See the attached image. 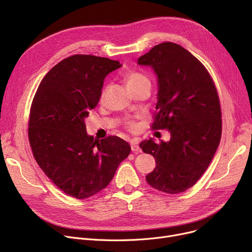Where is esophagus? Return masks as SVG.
<instances>
[{
	"label": "esophagus",
	"instance_id": "34e87169",
	"mask_svg": "<svg viewBox=\"0 0 252 252\" xmlns=\"http://www.w3.org/2000/svg\"><path fill=\"white\" fill-rule=\"evenodd\" d=\"M130 148H131V151L135 152V153L141 152V148L139 147V143H138L137 140H133L130 142Z\"/></svg>",
	"mask_w": 252,
	"mask_h": 252
}]
</instances>
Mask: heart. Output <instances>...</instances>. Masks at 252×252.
Returning <instances> with one entry per match:
<instances>
[{"mask_svg": "<svg viewBox=\"0 0 252 252\" xmlns=\"http://www.w3.org/2000/svg\"><path fill=\"white\" fill-rule=\"evenodd\" d=\"M125 81L127 86V88L131 91L133 89H136L142 85L145 84H150L149 78L145 75L144 73L140 71H128L125 74ZM127 126L130 129H135L136 125L133 122H128Z\"/></svg>", "mask_w": 252, "mask_h": 252, "instance_id": "b5f03b06", "label": "heart"}]
</instances>
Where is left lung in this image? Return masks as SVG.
<instances>
[{"label":"left lung","instance_id":"obj_1","mask_svg":"<svg viewBox=\"0 0 252 252\" xmlns=\"http://www.w3.org/2000/svg\"><path fill=\"white\" fill-rule=\"evenodd\" d=\"M157 75L158 93L152 129H167L168 142H141L156 167L146 176L151 187L168 194L191 188L219 147L221 112L218 92L204 65L182 46L165 42L138 59Z\"/></svg>","mask_w":252,"mask_h":252}]
</instances>
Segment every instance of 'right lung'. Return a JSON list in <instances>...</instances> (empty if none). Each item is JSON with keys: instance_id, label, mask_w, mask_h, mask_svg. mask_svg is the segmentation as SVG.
Segmentation results:
<instances>
[{"instance_id": "add662e5", "label": "right lung", "mask_w": 252, "mask_h": 252, "mask_svg": "<svg viewBox=\"0 0 252 252\" xmlns=\"http://www.w3.org/2000/svg\"><path fill=\"white\" fill-rule=\"evenodd\" d=\"M121 66L93 55L65 58L45 75L32 104L29 139L34 159L54 185L77 199L107 187L130 152L119 137L88 136L85 124L105 77Z\"/></svg>"}]
</instances>
